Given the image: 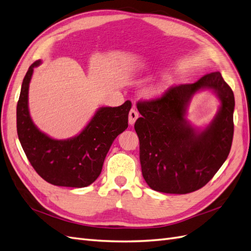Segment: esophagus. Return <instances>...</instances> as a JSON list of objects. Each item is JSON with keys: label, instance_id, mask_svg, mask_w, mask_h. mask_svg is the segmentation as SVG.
Masks as SVG:
<instances>
[{"label": "esophagus", "instance_id": "esophagus-1", "mask_svg": "<svg viewBox=\"0 0 251 251\" xmlns=\"http://www.w3.org/2000/svg\"><path fill=\"white\" fill-rule=\"evenodd\" d=\"M138 116H139L138 112L135 109H132L130 113H128V124L133 126L135 124V121H136V119L138 118Z\"/></svg>", "mask_w": 251, "mask_h": 251}]
</instances>
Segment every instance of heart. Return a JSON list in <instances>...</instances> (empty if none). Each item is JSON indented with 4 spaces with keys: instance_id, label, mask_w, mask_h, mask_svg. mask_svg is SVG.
<instances>
[{
    "instance_id": "heart-1",
    "label": "heart",
    "mask_w": 251,
    "mask_h": 251,
    "mask_svg": "<svg viewBox=\"0 0 251 251\" xmlns=\"http://www.w3.org/2000/svg\"><path fill=\"white\" fill-rule=\"evenodd\" d=\"M170 86V80L169 79H161L157 82L151 84L146 91V95L150 98H158L164 95Z\"/></svg>"
}]
</instances>
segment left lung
Here are the masks:
<instances>
[{"instance_id": "1", "label": "left lung", "mask_w": 251, "mask_h": 251, "mask_svg": "<svg viewBox=\"0 0 251 251\" xmlns=\"http://www.w3.org/2000/svg\"><path fill=\"white\" fill-rule=\"evenodd\" d=\"M211 89L221 101L219 112L204 130L185 119L186 107L200 90ZM142 176L155 191L186 194L199 190L227 159L233 138L234 96L220 72L191 84L172 86L161 97L138 101Z\"/></svg>"}]
</instances>
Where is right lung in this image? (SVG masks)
<instances>
[{"label":"right lung","instance_id":"1","mask_svg":"<svg viewBox=\"0 0 251 251\" xmlns=\"http://www.w3.org/2000/svg\"><path fill=\"white\" fill-rule=\"evenodd\" d=\"M33 62L23 79L17 104L19 140L32 168L51 185L83 188L98 178L114 139L127 127L131 101L116 107H99L77 136L58 140L41 132L33 124L28 109V89Z\"/></svg>","mask_w":251,"mask_h":251}]
</instances>
